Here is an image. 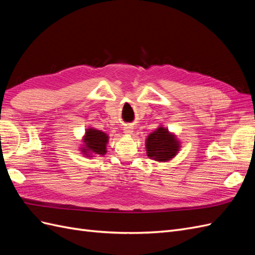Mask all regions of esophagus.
I'll return each mask as SVG.
<instances>
[{
    "instance_id": "1",
    "label": "esophagus",
    "mask_w": 255,
    "mask_h": 255,
    "mask_svg": "<svg viewBox=\"0 0 255 255\" xmlns=\"http://www.w3.org/2000/svg\"><path fill=\"white\" fill-rule=\"evenodd\" d=\"M133 127L130 126V125H127L126 127H125V128H123V130H125V133L126 134H128V135H130L133 133Z\"/></svg>"
}]
</instances>
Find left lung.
Instances as JSON below:
<instances>
[{"mask_svg":"<svg viewBox=\"0 0 255 255\" xmlns=\"http://www.w3.org/2000/svg\"><path fill=\"white\" fill-rule=\"evenodd\" d=\"M180 141L168 128H157L145 140L146 155L157 161H168L173 158L180 150Z\"/></svg>","mask_w":255,"mask_h":255,"instance_id":"left-lung-1","label":"left lung"}]
</instances>
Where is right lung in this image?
Instances as JSON below:
<instances>
[{
  "label": "right lung",
  "mask_w": 255,
  "mask_h": 255,
  "mask_svg": "<svg viewBox=\"0 0 255 255\" xmlns=\"http://www.w3.org/2000/svg\"><path fill=\"white\" fill-rule=\"evenodd\" d=\"M84 146L81 148L82 153L87 157L92 155H104L106 153V144L109 142V135L102 130L89 128L83 137Z\"/></svg>",
  "instance_id": "obj_1"
}]
</instances>
